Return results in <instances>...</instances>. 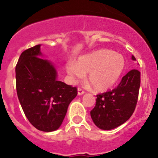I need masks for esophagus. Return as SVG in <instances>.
<instances>
[{"label":"esophagus","instance_id":"esophagus-1","mask_svg":"<svg viewBox=\"0 0 158 158\" xmlns=\"http://www.w3.org/2000/svg\"><path fill=\"white\" fill-rule=\"evenodd\" d=\"M77 91H78L77 92L78 95H82V94H84V93H85V91H84L82 89H81V88H78Z\"/></svg>","mask_w":158,"mask_h":158}]
</instances>
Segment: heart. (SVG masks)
<instances>
[{"mask_svg": "<svg viewBox=\"0 0 158 158\" xmlns=\"http://www.w3.org/2000/svg\"><path fill=\"white\" fill-rule=\"evenodd\" d=\"M125 68V60L119 54L109 50H99L77 59L76 65H67V73L73 81L89 74L88 81L95 91H105L119 79Z\"/></svg>", "mask_w": 158, "mask_h": 158, "instance_id": "obj_1", "label": "heart"}]
</instances>
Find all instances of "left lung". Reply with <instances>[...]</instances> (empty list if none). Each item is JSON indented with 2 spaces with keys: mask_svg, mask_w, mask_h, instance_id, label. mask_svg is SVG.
Returning <instances> with one entry per match:
<instances>
[{
  "mask_svg": "<svg viewBox=\"0 0 158 158\" xmlns=\"http://www.w3.org/2000/svg\"><path fill=\"white\" fill-rule=\"evenodd\" d=\"M132 59H135L132 56ZM141 73L131 69L111 91L96 95V106L90 111L92 119L102 130H111L127 121L135 110L139 98Z\"/></svg>",
  "mask_w": 158,
  "mask_h": 158,
  "instance_id": "8db88e82",
  "label": "left lung"
}]
</instances>
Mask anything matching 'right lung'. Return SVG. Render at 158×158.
<instances>
[{"instance_id": "1", "label": "right lung", "mask_w": 158, "mask_h": 158, "mask_svg": "<svg viewBox=\"0 0 158 158\" xmlns=\"http://www.w3.org/2000/svg\"><path fill=\"white\" fill-rule=\"evenodd\" d=\"M41 54L40 45L20 54L16 65V93L31 124L51 132L62 123L77 89L58 81L54 65L40 58Z\"/></svg>"}]
</instances>
